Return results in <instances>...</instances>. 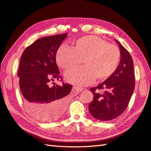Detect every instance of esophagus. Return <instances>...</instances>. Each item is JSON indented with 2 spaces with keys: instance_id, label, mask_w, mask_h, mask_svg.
<instances>
[{
  "instance_id": "esophagus-1",
  "label": "esophagus",
  "mask_w": 151,
  "mask_h": 151,
  "mask_svg": "<svg viewBox=\"0 0 151 151\" xmlns=\"http://www.w3.org/2000/svg\"><path fill=\"white\" fill-rule=\"evenodd\" d=\"M83 88L80 87H76V86H74V87H73V90H74V91L77 92H82V91H83Z\"/></svg>"
}]
</instances>
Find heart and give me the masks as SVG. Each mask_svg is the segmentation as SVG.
<instances>
[{
  "instance_id": "heart-1",
  "label": "heart",
  "mask_w": 151,
  "mask_h": 151,
  "mask_svg": "<svg viewBox=\"0 0 151 151\" xmlns=\"http://www.w3.org/2000/svg\"><path fill=\"white\" fill-rule=\"evenodd\" d=\"M56 63L65 71L78 68L83 61L85 68L65 75L69 82L87 86L94 82L109 79L117 70L121 52L117 46L96 36L80 37L73 42V49L61 46L56 53Z\"/></svg>"
}]
</instances>
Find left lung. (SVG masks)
Listing matches in <instances>:
<instances>
[{"mask_svg":"<svg viewBox=\"0 0 151 151\" xmlns=\"http://www.w3.org/2000/svg\"><path fill=\"white\" fill-rule=\"evenodd\" d=\"M121 50V61L117 70L109 79L92 87L94 95L88 110L94 118L101 121L115 119L128 106L135 86L134 65L129 52L116 40ZM99 90L104 91L100 93Z\"/></svg>","mask_w":151,"mask_h":151,"instance_id":"left-lung-1","label":"left lung"}]
</instances>
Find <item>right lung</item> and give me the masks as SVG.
Segmentation results:
<instances>
[{
  "label": "right lung",
  "instance_id": "1",
  "mask_svg": "<svg viewBox=\"0 0 151 151\" xmlns=\"http://www.w3.org/2000/svg\"><path fill=\"white\" fill-rule=\"evenodd\" d=\"M68 33L39 39L23 52L18 71L20 91L26 109L42 121L59 119L65 110L71 84L63 82L56 53ZM54 80L63 83L51 86Z\"/></svg>",
  "mask_w": 151,
  "mask_h": 151
}]
</instances>
